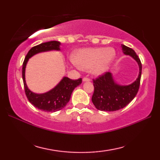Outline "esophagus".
Masks as SVG:
<instances>
[{"instance_id": "esophagus-1", "label": "esophagus", "mask_w": 160, "mask_h": 160, "mask_svg": "<svg viewBox=\"0 0 160 160\" xmlns=\"http://www.w3.org/2000/svg\"><path fill=\"white\" fill-rule=\"evenodd\" d=\"M90 78H82L83 82H88V81H90Z\"/></svg>"}]
</instances>
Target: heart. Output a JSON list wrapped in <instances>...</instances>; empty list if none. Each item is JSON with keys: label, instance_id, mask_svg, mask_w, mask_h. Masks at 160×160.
I'll return each instance as SVG.
<instances>
[{"label": "heart", "instance_id": "obj_1", "mask_svg": "<svg viewBox=\"0 0 160 160\" xmlns=\"http://www.w3.org/2000/svg\"><path fill=\"white\" fill-rule=\"evenodd\" d=\"M116 58L113 48H81L72 56V61L82 70L91 69L94 75H101L107 72Z\"/></svg>", "mask_w": 160, "mask_h": 160}]
</instances>
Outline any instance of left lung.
I'll return each mask as SVG.
<instances>
[{"label": "left lung", "mask_w": 160, "mask_h": 160, "mask_svg": "<svg viewBox=\"0 0 160 160\" xmlns=\"http://www.w3.org/2000/svg\"><path fill=\"white\" fill-rule=\"evenodd\" d=\"M123 53L131 56L137 62L139 74L133 82L128 85H121L116 82L113 74L107 72L97 79L93 80L94 93L92 101L99 111L114 112L123 109L135 98L138 92L142 72V64L134 50L121 45Z\"/></svg>", "instance_id": "1"}]
</instances>
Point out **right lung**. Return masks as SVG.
<instances>
[{
  "label": "right lung",
  "instance_id": "right-lung-1",
  "mask_svg": "<svg viewBox=\"0 0 160 160\" xmlns=\"http://www.w3.org/2000/svg\"><path fill=\"white\" fill-rule=\"evenodd\" d=\"M60 45L61 42L51 41L35 46L28 51L22 64V72L26 96L29 102L34 107L43 112H55L63 109L70 101L74 89L82 83L81 78L74 80L67 77H63L57 85L45 93H34L28 88L25 81V68L29 59L39 53L49 51H60Z\"/></svg>",
  "mask_w": 160,
  "mask_h": 160
}]
</instances>
